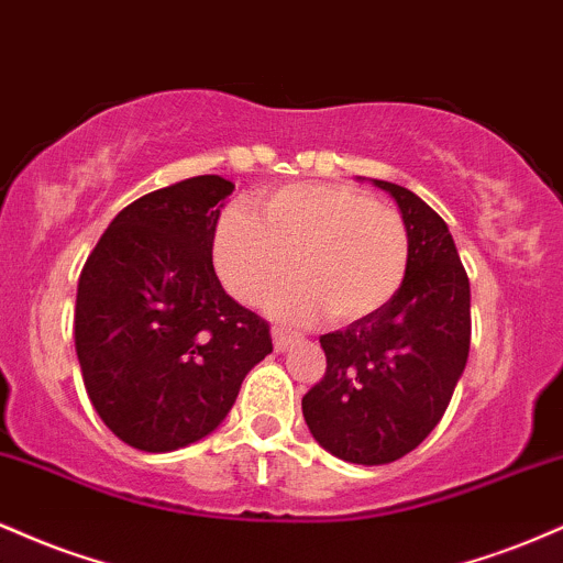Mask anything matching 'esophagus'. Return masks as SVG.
<instances>
[{"label":"esophagus","mask_w":563,"mask_h":563,"mask_svg":"<svg viewBox=\"0 0 563 563\" xmlns=\"http://www.w3.org/2000/svg\"><path fill=\"white\" fill-rule=\"evenodd\" d=\"M296 339H299V333L290 331V328H275V333H273V341H275L277 352H283V349H288L290 344H294Z\"/></svg>","instance_id":"esophagus-1"}]
</instances>
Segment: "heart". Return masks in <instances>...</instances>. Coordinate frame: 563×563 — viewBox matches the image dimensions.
I'll list each match as a JSON object with an SVG mask.
<instances>
[{"mask_svg":"<svg viewBox=\"0 0 563 563\" xmlns=\"http://www.w3.org/2000/svg\"><path fill=\"white\" fill-rule=\"evenodd\" d=\"M260 211L262 222L228 209L211 241L219 280L243 303H267L296 269L301 283L277 301V312L307 320L328 309L333 322H357L402 288L410 264L407 224L365 190L288 185L264 196Z\"/></svg>","mask_w":563,"mask_h":563,"instance_id":"1","label":"heart"}]
</instances>
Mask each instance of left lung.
I'll return each instance as SVG.
<instances>
[{"instance_id":"8db88e82","label":"left lung","mask_w":563,"mask_h":563,"mask_svg":"<svg viewBox=\"0 0 563 563\" xmlns=\"http://www.w3.org/2000/svg\"><path fill=\"white\" fill-rule=\"evenodd\" d=\"M373 185L407 224L405 283L376 314L320 335L325 376L301 399L320 448L360 466L399 461L434 431L471 346L468 275L444 219L407 187Z\"/></svg>"}]
</instances>
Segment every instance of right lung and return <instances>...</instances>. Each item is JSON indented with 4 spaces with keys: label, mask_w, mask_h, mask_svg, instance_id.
<instances>
[{
    "label": "right lung",
    "mask_w": 563,
    "mask_h": 563,
    "mask_svg": "<svg viewBox=\"0 0 563 563\" xmlns=\"http://www.w3.org/2000/svg\"><path fill=\"white\" fill-rule=\"evenodd\" d=\"M232 190L203 174L147 192L84 264L74 312L84 389L129 448L169 452L211 434L273 352L269 322L224 294L211 262Z\"/></svg>",
    "instance_id": "add662e5"
}]
</instances>
